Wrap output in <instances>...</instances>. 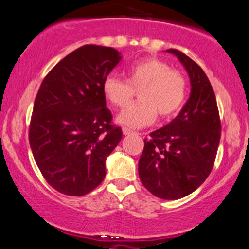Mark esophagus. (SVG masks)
<instances>
[{
    "instance_id": "obj_1",
    "label": "esophagus",
    "mask_w": 249,
    "mask_h": 249,
    "mask_svg": "<svg viewBox=\"0 0 249 249\" xmlns=\"http://www.w3.org/2000/svg\"><path fill=\"white\" fill-rule=\"evenodd\" d=\"M122 132H124V135H129V134H133V130L128 129V128H122Z\"/></svg>"
}]
</instances>
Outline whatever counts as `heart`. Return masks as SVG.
<instances>
[{
	"instance_id": "b5f03b06",
	"label": "heart",
	"mask_w": 249,
	"mask_h": 249,
	"mask_svg": "<svg viewBox=\"0 0 249 249\" xmlns=\"http://www.w3.org/2000/svg\"><path fill=\"white\" fill-rule=\"evenodd\" d=\"M128 81L108 75L103 81L106 99L115 107H124L132 100L134 89L139 91V102L128 106L117 116L124 128L139 129L152 124L156 114L161 117L174 115L186 99V81L180 72L172 71L168 63L147 57L130 64Z\"/></svg>"
}]
</instances>
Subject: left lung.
Masks as SVG:
<instances>
[{
	"instance_id": "left-lung-1",
	"label": "left lung",
	"mask_w": 249,
	"mask_h": 249,
	"mask_svg": "<svg viewBox=\"0 0 249 249\" xmlns=\"http://www.w3.org/2000/svg\"><path fill=\"white\" fill-rule=\"evenodd\" d=\"M185 67L191 95L174 120L150 133L139 160L142 185L155 196L178 200L197 189L213 169L221 136L216 99L207 75L192 58L167 49Z\"/></svg>"
}]
</instances>
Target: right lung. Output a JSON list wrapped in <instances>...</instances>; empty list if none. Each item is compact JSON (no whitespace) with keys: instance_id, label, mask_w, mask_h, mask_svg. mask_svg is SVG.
<instances>
[{"instance_id":"1","label":"right lung","mask_w":249,"mask_h":249,"mask_svg":"<svg viewBox=\"0 0 249 249\" xmlns=\"http://www.w3.org/2000/svg\"><path fill=\"white\" fill-rule=\"evenodd\" d=\"M110 47L87 44L48 72L38 89L29 143L38 169L57 192L82 196L106 177V160L122 139L110 124L103 81L121 61Z\"/></svg>"}]
</instances>
